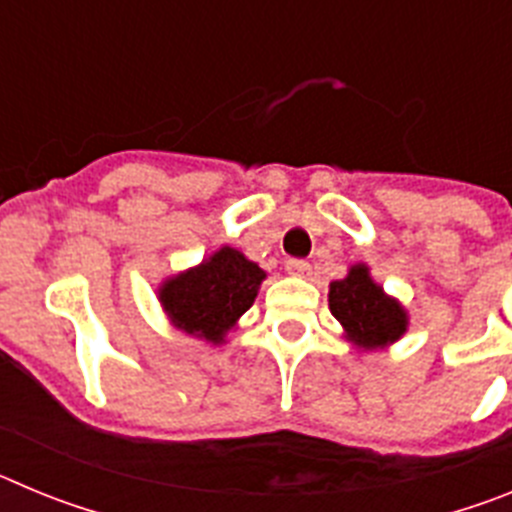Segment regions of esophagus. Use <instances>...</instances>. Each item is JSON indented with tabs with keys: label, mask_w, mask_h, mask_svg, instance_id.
<instances>
[{
	"label": "esophagus",
	"mask_w": 512,
	"mask_h": 512,
	"mask_svg": "<svg viewBox=\"0 0 512 512\" xmlns=\"http://www.w3.org/2000/svg\"><path fill=\"white\" fill-rule=\"evenodd\" d=\"M287 271L289 274H295V277H307V274H310V264H307L305 259H289Z\"/></svg>",
	"instance_id": "obj_1"
}]
</instances>
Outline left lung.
I'll return each instance as SVG.
<instances>
[{
	"mask_svg": "<svg viewBox=\"0 0 512 512\" xmlns=\"http://www.w3.org/2000/svg\"><path fill=\"white\" fill-rule=\"evenodd\" d=\"M333 318L346 328L348 338L364 348H379L397 341L408 328V315L372 282L366 266H354L346 279L330 282Z\"/></svg>",
	"mask_w": 512,
	"mask_h": 512,
	"instance_id": "8db88e82",
	"label": "left lung"
}]
</instances>
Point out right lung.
Instances as JSON below:
<instances>
[{"instance_id": "add662e5", "label": "right lung", "mask_w": 512, "mask_h": 512, "mask_svg": "<svg viewBox=\"0 0 512 512\" xmlns=\"http://www.w3.org/2000/svg\"><path fill=\"white\" fill-rule=\"evenodd\" d=\"M264 277V269L225 246L197 269L169 279L161 289V302L176 328L220 343L225 330L253 305Z\"/></svg>"}]
</instances>
